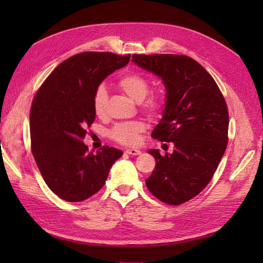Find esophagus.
Listing matches in <instances>:
<instances>
[{"mask_svg": "<svg viewBox=\"0 0 263 263\" xmlns=\"http://www.w3.org/2000/svg\"><path fill=\"white\" fill-rule=\"evenodd\" d=\"M125 153L127 155H131V156H138V155L141 154L140 150H138V149H126Z\"/></svg>", "mask_w": 263, "mask_h": 263, "instance_id": "1", "label": "esophagus"}]
</instances>
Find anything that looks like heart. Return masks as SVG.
Wrapping results in <instances>:
<instances>
[{"instance_id": "1", "label": "heart", "mask_w": 263, "mask_h": 263, "mask_svg": "<svg viewBox=\"0 0 263 263\" xmlns=\"http://www.w3.org/2000/svg\"><path fill=\"white\" fill-rule=\"evenodd\" d=\"M119 86L123 91L128 95L136 102H140V108L150 117H158L165 108V98L158 92H150V81L146 77L130 72L122 76L119 81ZM107 90L104 86L97 87L92 97V108L98 117H104L107 114ZM146 131L141 121H130L117 123L109 130L111 140L119 142L123 146H136L140 140L141 133Z\"/></svg>"}]
</instances>
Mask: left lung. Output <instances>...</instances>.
<instances>
[{"instance_id": "1", "label": "left lung", "mask_w": 263, "mask_h": 263, "mask_svg": "<svg viewBox=\"0 0 263 263\" xmlns=\"http://www.w3.org/2000/svg\"><path fill=\"white\" fill-rule=\"evenodd\" d=\"M132 61L163 79L166 107L153 138L174 143L173 154L150 150L156 166L146 185L164 203L180 205L208 185L224 156L230 124L226 100L214 78L186 55L133 54Z\"/></svg>"}]
</instances>
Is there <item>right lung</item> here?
I'll return each mask as SVG.
<instances>
[{
    "label": "right lung",
    "instance_id": "obj_1",
    "mask_svg": "<svg viewBox=\"0 0 263 263\" xmlns=\"http://www.w3.org/2000/svg\"><path fill=\"white\" fill-rule=\"evenodd\" d=\"M124 57L83 52L60 63L38 89L30 109V144L41 174L52 191L80 202L102 189L122 150L104 146L96 154L83 143L95 121L92 97L99 83L125 66Z\"/></svg>",
    "mask_w": 263,
    "mask_h": 263
}]
</instances>
